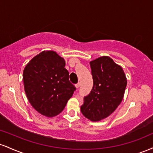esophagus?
Here are the masks:
<instances>
[{"instance_id":"obj_1","label":"esophagus","mask_w":153,"mask_h":153,"mask_svg":"<svg viewBox=\"0 0 153 153\" xmlns=\"http://www.w3.org/2000/svg\"><path fill=\"white\" fill-rule=\"evenodd\" d=\"M80 82H78V83H77L76 85H75V88H78L79 87H80Z\"/></svg>"}]
</instances>
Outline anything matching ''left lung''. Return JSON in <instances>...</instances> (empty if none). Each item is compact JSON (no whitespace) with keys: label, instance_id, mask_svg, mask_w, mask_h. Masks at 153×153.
<instances>
[{"label":"left lung","instance_id":"left-lung-1","mask_svg":"<svg viewBox=\"0 0 153 153\" xmlns=\"http://www.w3.org/2000/svg\"><path fill=\"white\" fill-rule=\"evenodd\" d=\"M90 65L93 87L80 110L86 118L97 122L111 115L122 102L127 78L122 67L108 56L92 60Z\"/></svg>","mask_w":153,"mask_h":153}]
</instances>
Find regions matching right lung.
Returning <instances> with one entry per match:
<instances>
[{
  "label": "right lung",
  "mask_w": 153,
  "mask_h": 153,
  "mask_svg": "<svg viewBox=\"0 0 153 153\" xmlns=\"http://www.w3.org/2000/svg\"><path fill=\"white\" fill-rule=\"evenodd\" d=\"M65 61L53 51H44L33 58L23 70L27 100L45 117L56 116L63 110L75 87L69 81Z\"/></svg>",
  "instance_id": "right-lung-1"
}]
</instances>
